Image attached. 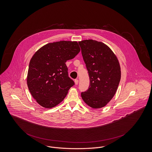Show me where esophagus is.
<instances>
[{
	"label": "esophagus",
	"instance_id": "obj_1",
	"mask_svg": "<svg viewBox=\"0 0 152 152\" xmlns=\"http://www.w3.org/2000/svg\"><path fill=\"white\" fill-rule=\"evenodd\" d=\"M74 82H75V85H77V84L78 83V80L75 79V80H74Z\"/></svg>",
	"mask_w": 152,
	"mask_h": 152
}]
</instances>
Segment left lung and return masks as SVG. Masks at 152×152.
<instances>
[{"mask_svg": "<svg viewBox=\"0 0 152 152\" xmlns=\"http://www.w3.org/2000/svg\"><path fill=\"white\" fill-rule=\"evenodd\" d=\"M78 43L90 80L88 89L81 93V97L93 108L104 107L114 96L121 80L119 61L102 42L85 40Z\"/></svg>", "mask_w": 152, "mask_h": 152, "instance_id": "1", "label": "left lung"}]
</instances>
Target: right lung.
Segmentation results:
<instances>
[{"instance_id": "right-lung-1", "label": "right lung", "mask_w": 152, "mask_h": 152, "mask_svg": "<svg viewBox=\"0 0 152 152\" xmlns=\"http://www.w3.org/2000/svg\"><path fill=\"white\" fill-rule=\"evenodd\" d=\"M80 51L77 41H60L40 48L29 63L27 85L41 106L51 108L61 103L74 85L68 75L66 62Z\"/></svg>"}]
</instances>
